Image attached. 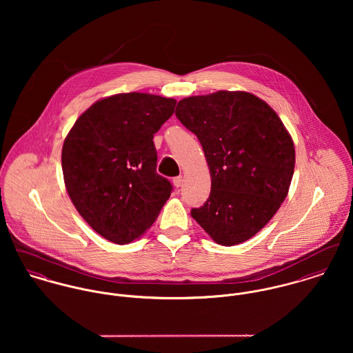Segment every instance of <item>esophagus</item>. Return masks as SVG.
<instances>
[{"instance_id": "esophagus-1", "label": "esophagus", "mask_w": 353, "mask_h": 353, "mask_svg": "<svg viewBox=\"0 0 353 353\" xmlns=\"http://www.w3.org/2000/svg\"><path fill=\"white\" fill-rule=\"evenodd\" d=\"M172 182H174L175 188H181V186L183 185V176H182V175H179V176H175V178L172 179Z\"/></svg>"}]
</instances>
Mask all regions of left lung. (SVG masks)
Segmentation results:
<instances>
[{"label":"left lung","mask_w":353,"mask_h":353,"mask_svg":"<svg viewBox=\"0 0 353 353\" xmlns=\"http://www.w3.org/2000/svg\"><path fill=\"white\" fill-rule=\"evenodd\" d=\"M176 118L205 153L212 189L193 219L219 245L254 236L285 200L295 148L279 115L249 92L219 91L178 103Z\"/></svg>","instance_id":"1"}]
</instances>
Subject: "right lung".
Listing matches in <instances>:
<instances>
[{
  "mask_svg": "<svg viewBox=\"0 0 353 353\" xmlns=\"http://www.w3.org/2000/svg\"><path fill=\"white\" fill-rule=\"evenodd\" d=\"M176 101L119 94L94 103L62 147L68 194L83 219L107 241L126 245L144 234L170 199L171 182L156 172L153 134Z\"/></svg>",
  "mask_w": 353,
  "mask_h": 353,
  "instance_id": "right-lung-1",
  "label": "right lung"
}]
</instances>
